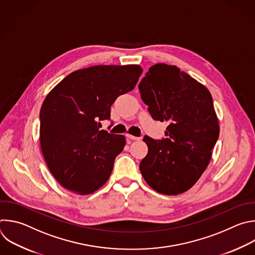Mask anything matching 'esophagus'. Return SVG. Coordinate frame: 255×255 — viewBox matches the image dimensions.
<instances>
[{"label": "esophagus", "mask_w": 255, "mask_h": 255, "mask_svg": "<svg viewBox=\"0 0 255 255\" xmlns=\"http://www.w3.org/2000/svg\"><path fill=\"white\" fill-rule=\"evenodd\" d=\"M126 137H127L128 139H130V140H133V141H137V140H140V139H141L140 137H136V136H133V135H131V134H126Z\"/></svg>", "instance_id": "esophagus-1"}]
</instances>
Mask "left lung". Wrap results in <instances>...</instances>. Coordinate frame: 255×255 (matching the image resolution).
<instances>
[{
    "label": "left lung",
    "instance_id": "1",
    "mask_svg": "<svg viewBox=\"0 0 255 255\" xmlns=\"http://www.w3.org/2000/svg\"><path fill=\"white\" fill-rule=\"evenodd\" d=\"M138 88L152 118L168 122L167 138H143L148 153L140 162L142 176L159 193H183L205 171L219 136L211 94L176 66L163 63L149 68Z\"/></svg>",
    "mask_w": 255,
    "mask_h": 255
}]
</instances>
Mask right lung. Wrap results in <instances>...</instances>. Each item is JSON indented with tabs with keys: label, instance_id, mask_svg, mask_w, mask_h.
<instances>
[{
	"label": "right lung",
	"instance_id": "add662e5",
	"mask_svg": "<svg viewBox=\"0 0 255 255\" xmlns=\"http://www.w3.org/2000/svg\"><path fill=\"white\" fill-rule=\"evenodd\" d=\"M139 65H98L77 70L47 95L40 112V143L55 179L80 195L109 179L125 137L100 130L117 97L134 89Z\"/></svg>",
	"mask_w": 255,
	"mask_h": 255
}]
</instances>
